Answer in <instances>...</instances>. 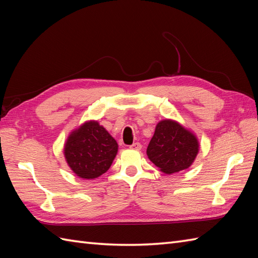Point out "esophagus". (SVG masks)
Segmentation results:
<instances>
[{
	"label": "esophagus",
	"mask_w": 258,
	"mask_h": 258,
	"mask_svg": "<svg viewBox=\"0 0 258 258\" xmlns=\"http://www.w3.org/2000/svg\"><path fill=\"white\" fill-rule=\"evenodd\" d=\"M130 148H132V149H135V151H140V149L142 148V145H141V143H134V144H132V145L130 146Z\"/></svg>",
	"instance_id": "34e87169"
}]
</instances>
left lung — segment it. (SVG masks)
<instances>
[{"label":"left lung","mask_w":258,"mask_h":258,"mask_svg":"<svg viewBox=\"0 0 258 258\" xmlns=\"http://www.w3.org/2000/svg\"><path fill=\"white\" fill-rule=\"evenodd\" d=\"M199 152V143L180 124L164 119L157 124L147 147V156L165 173L187 169Z\"/></svg>","instance_id":"8db88e82"}]
</instances>
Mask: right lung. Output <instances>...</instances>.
<instances>
[{
	"label": "right lung",
	"mask_w": 258,
	"mask_h": 258,
	"mask_svg": "<svg viewBox=\"0 0 258 258\" xmlns=\"http://www.w3.org/2000/svg\"><path fill=\"white\" fill-rule=\"evenodd\" d=\"M117 153V143L95 121L87 122L70 134L64 145V157L76 175L98 178L109 170Z\"/></svg>",
	"instance_id": "1"
}]
</instances>
